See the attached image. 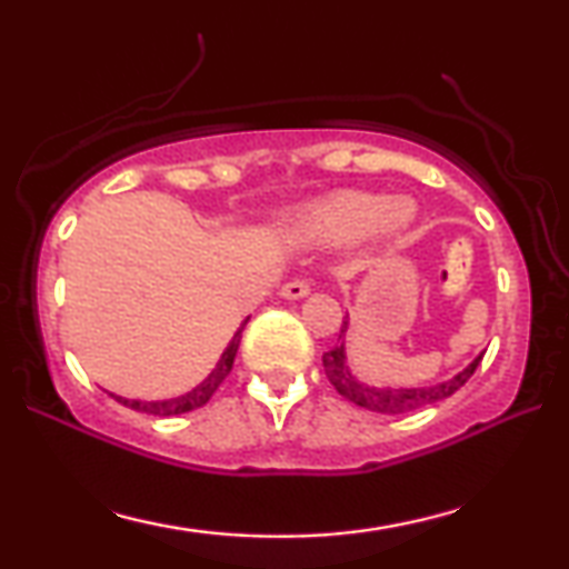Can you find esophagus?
<instances>
[{"mask_svg": "<svg viewBox=\"0 0 569 569\" xmlns=\"http://www.w3.org/2000/svg\"><path fill=\"white\" fill-rule=\"evenodd\" d=\"M310 292V282L308 279H292V282H287L284 287H282V298H287V300H300V298H306V295Z\"/></svg>", "mask_w": 569, "mask_h": 569, "instance_id": "obj_1", "label": "esophagus"}]
</instances>
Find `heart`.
I'll return each mask as SVG.
<instances>
[{
	"mask_svg": "<svg viewBox=\"0 0 569 569\" xmlns=\"http://www.w3.org/2000/svg\"><path fill=\"white\" fill-rule=\"evenodd\" d=\"M409 199H388L368 191H337L295 214V232L313 246H347L368 232L396 238L415 222Z\"/></svg>",
	"mask_w": 569,
	"mask_h": 569,
	"instance_id": "1",
	"label": "heart"
}]
</instances>
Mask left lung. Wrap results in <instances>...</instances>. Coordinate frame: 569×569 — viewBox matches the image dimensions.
<instances>
[{
	"mask_svg": "<svg viewBox=\"0 0 569 569\" xmlns=\"http://www.w3.org/2000/svg\"><path fill=\"white\" fill-rule=\"evenodd\" d=\"M347 329H349V321L341 323L339 339L345 337ZM481 357H485V352H481L479 357H473V362L469 365V368L456 372L453 378L442 380V383L422 386V388H378V386L362 383V380H357L352 376V370H349V365H347L345 339H341L337 347L329 349V352H323V370H326V376H329L331 386L337 388L345 399L357 403V407L378 411V415H403V411L422 409V407H427V403L442 401V399H448V396H453L458 388H461L466 380L473 376V370L479 368Z\"/></svg>",
	"mask_w": 569,
	"mask_h": 569,
	"instance_id": "left-lung-1",
	"label": "left lung"
}]
</instances>
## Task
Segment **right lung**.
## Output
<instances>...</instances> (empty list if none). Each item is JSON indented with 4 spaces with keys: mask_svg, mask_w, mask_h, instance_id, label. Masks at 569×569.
<instances>
[{
    "mask_svg": "<svg viewBox=\"0 0 569 569\" xmlns=\"http://www.w3.org/2000/svg\"><path fill=\"white\" fill-rule=\"evenodd\" d=\"M251 318V316H248ZM248 318L243 323H240V329L236 331V337L224 349L220 362L214 365V370L209 372V376L201 380V383L193 388V391L183 393V396H176V399H162V401H139V399H123V396H113L116 401L123 403V407L134 409V411H144V415H154V417H173V415H183V411H193L199 407H204V403L212 399V393L220 388V383L224 378L230 376L232 370V362H236V355H238V347H240V337H243V329L248 323Z\"/></svg>",
    "mask_w": 569,
    "mask_h": 569,
    "instance_id": "obj_1",
    "label": "right lung"
}]
</instances>
